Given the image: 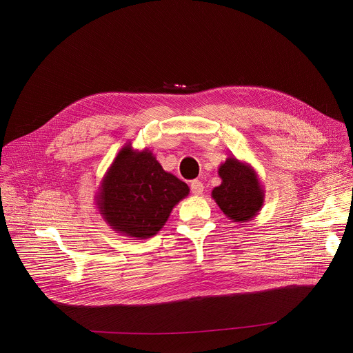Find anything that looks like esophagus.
<instances>
[{
    "label": "esophagus",
    "instance_id": "34e87169",
    "mask_svg": "<svg viewBox=\"0 0 353 353\" xmlns=\"http://www.w3.org/2000/svg\"><path fill=\"white\" fill-rule=\"evenodd\" d=\"M203 189H204V186H203V183L200 181L194 179V181L190 182V192H192V194L200 196L203 193Z\"/></svg>",
    "mask_w": 353,
    "mask_h": 353
}]
</instances>
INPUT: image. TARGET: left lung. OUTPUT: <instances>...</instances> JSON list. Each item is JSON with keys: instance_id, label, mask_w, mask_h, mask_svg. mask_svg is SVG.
Returning <instances> with one entry per match:
<instances>
[{"instance_id": "8db88e82", "label": "left lung", "mask_w": 353, "mask_h": 353, "mask_svg": "<svg viewBox=\"0 0 353 353\" xmlns=\"http://www.w3.org/2000/svg\"><path fill=\"white\" fill-rule=\"evenodd\" d=\"M221 185L211 192V197L223 213L234 223L254 219L264 204V188L256 170L246 161L230 156L220 167Z\"/></svg>"}]
</instances>
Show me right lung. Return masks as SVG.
Segmentation results:
<instances>
[{
	"label": "right lung",
	"mask_w": 353,
	"mask_h": 353,
	"mask_svg": "<svg viewBox=\"0 0 353 353\" xmlns=\"http://www.w3.org/2000/svg\"><path fill=\"white\" fill-rule=\"evenodd\" d=\"M189 194V186L163 170L149 150L126 143L108 167L96 193L104 221L123 236L148 239L167 223L172 208Z\"/></svg>",
	"instance_id": "obj_1"
}]
</instances>
